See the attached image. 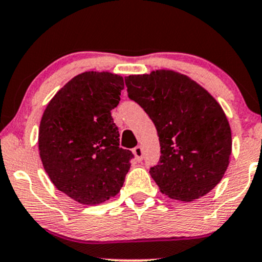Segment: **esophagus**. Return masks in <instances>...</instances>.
Listing matches in <instances>:
<instances>
[{
    "mask_svg": "<svg viewBox=\"0 0 262 262\" xmlns=\"http://www.w3.org/2000/svg\"><path fill=\"white\" fill-rule=\"evenodd\" d=\"M133 154L138 161L143 160L144 151H143V148H141V146H135V148L133 149Z\"/></svg>",
    "mask_w": 262,
    "mask_h": 262,
    "instance_id": "34e87169",
    "label": "esophagus"
}]
</instances>
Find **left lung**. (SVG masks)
I'll return each mask as SVG.
<instances>
[{"mask_svg":"<svg viewBox=\"0 0 262 262\" xmlns=\"http://www.w3.org/2000/svg\"><path fill=\"white\" fill-rule=\"evenodd\" d=\"M125 85L158 130L161 156L150 175L162 193L191 202L212 191L231 154L230 125L221 104L196 81L172 70L129 75Z\"/></svg>","mask_w":262,"mask_h":262,"instance_id":"1","label":"left lung"}]
</instances>
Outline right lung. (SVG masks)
<instances>
[{
	"mask_svg": "<svg viewBox=\"0 0 262 262\" xmlns=\"http://www.w3.org/2000/svg\"><path fill=\"white\" fill-rule=\"evenodd\" d=\"M124 80L108 71H86L60 89L39 127V155L59 191L81 204L106 202L121 191L130 169V150L119 148L111 111Z\"/></svg>",
	"mask_w": 262,
	"mask_h": 262,
	"instance_id": "1",
	"label": "right lung"
}]
</instances>
